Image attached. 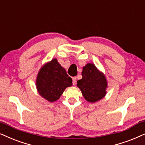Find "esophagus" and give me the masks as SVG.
<instances>
[{"mask_svg":"<svg viewBox=\"0 0 145 145\" xmlns=\"http://www.w3.org/2000/svg\"><path fill=\"white\" fill-rule=\"evenodd\" d=\"M76 83V77L74 76V77H72V84L73 85H75Z\"/></svg>","mask_w":145,"mask_h":145,"instance_id":"1","label":"esophagus"}]
</instances>
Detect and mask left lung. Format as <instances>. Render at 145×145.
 Here are the masks:
<instances>
[{"mask_svg":"<svg viewBox=\"0 0 145 145\" xmlns=\"http://www.w3.org/2000/svg\"><path fill=\"white\" fill-rule=\"evenodd\" d=\"M82 76V79L77 81V86L86 101L95 103L102 99L106 93L107 82L105 75L94 64L88 63L83 67Z\"/></svg>","mask_w":145,"mask_h":145,"instance_id":"8db88e82","label":"left lung"}]
</instances>
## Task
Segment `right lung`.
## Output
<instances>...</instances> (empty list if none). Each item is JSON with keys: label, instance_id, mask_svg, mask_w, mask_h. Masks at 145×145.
I'll return each mask as SVG.
<instances>
[{"label": "right lung", "instance_id": "obj_1", "mask_svg": "<svg viewBox=\"0 0 145 145\" xmlns=\"http://www.w3.org/2000/svg\"><path fill=\"white\" fill-rule=\"evenodd\" d=\"M72 81L65 69L53 59L39 71L36 85L39 95L52 103L59 99L66 88L72 86Z\"/></svg>", "mask_w": 145, "mask_h": 145}]
</instances>
